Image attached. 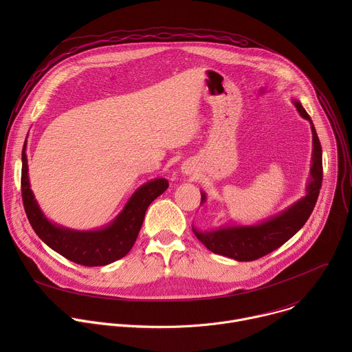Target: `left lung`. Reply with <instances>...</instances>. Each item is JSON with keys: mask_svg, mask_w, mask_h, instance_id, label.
Here are the masks:
<instances>
[{"mask_svg": "<svg viewBox=\"0 0 352 352\" xmlns=\"http://www.w3.org/2000/svg\"><path fill=\"white\" fill-rule=\"evenodd\" d=\"M295 107L305 120L311 122L314 135V159L311 168V182L308 185V195L292 205L288 210L273 217L259 226L250 227H231L214 231L193 230L196 238L202 242L213 254L223 255L239 262H252L273 252L292 235L304 227L314 212L316 200L323 181L322 163V144L309 114L300 103L295 102ZM205 195L202 200L205 202Z\"/></svg>", "mask_w": 352, "mask_h": 352, "instance_id": "1", "label": "left lung"}]
</instances>
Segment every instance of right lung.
Wrapping results in <instances>:
<instances>
[{
  "label": "right lung",
  "instance_id": "1",
  "mask_svg": "<svg viewBox=\"0 0 352 352\" xmlns=\"http://www.w3.org/2000/svg\"><path fill=\"white\" fill-rule=\"evenodd\" d=\"M25 146L22 150L21 189L28 220L44 243L80 266H104L124 258L138 238L148 205L168 188V181L164 178L140 186L129 199L124 212L104 230L90 232L64 230L47 221L36 204L29 185Z\"/></svg>",
  "mask_w": 352,
  "mask_h": 352
}]
</instances>
